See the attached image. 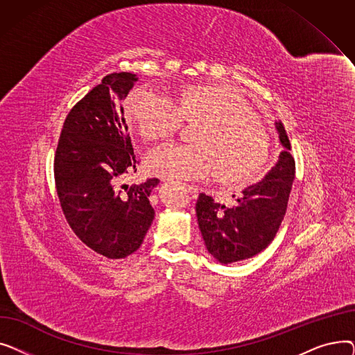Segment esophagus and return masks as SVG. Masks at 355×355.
I'll list each match as a JSON object with an SVG mask.
<instances>
[{
    "label": "esophagus",
    "instance_id": "esophagus-1",
    "mask_svg": "<svg viewBox=\"0 0 355 355\" xmlns=\"http://www.w3.org/2000/svg\"><path fill=\"white\" fill-rule=\"evenodd\" d=\"M187 190H189V193H190V196H191L193 198H197V197H198L200 190L196 187V185H187Z\"/></svg>",
    "mask_w": 355,
    "mask_h": 355
}]
</instances>
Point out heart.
<instances>
[{"label":"heart","mask_w":355,"mask_h":355,"mask_svg":"<svg viewBox=\"0 0 355 355\" xmlns=\"http://www.w3.org/2000/svg\"><path fill=\"white\" fill-rule=\"evenodd\" d=\"M129 123L149 141L174 135L182 121L200 122L194 145L165 144L149 153V171L191 181L217 173L225 182L254 181L266 162L268 134L240 93L216 85L180 90L174 101L148 89H135L125 105Z\"/></svg>","instance_id":"b5f03b06"}]
</instances>
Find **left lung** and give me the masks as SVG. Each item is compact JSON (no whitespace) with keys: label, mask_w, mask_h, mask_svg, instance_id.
Listing matches in <instances>:
<instances>
[{"label":"left lung","mask_w":355,"mask_h":355,"mask_svg":"<svg viewBox=\"0 0 355 355\" xmlns=\"http://www.w3.org/2000/svg\"><path fill=\"white\" fill-rule=\"evenodd\" d=\"M275 128L284 151L262 181L241 191L234 206L218 204L204 193L198 196L196 213L204 245L223 265L249 259L266 249L285 217L295 159L284 123L276 121Z\"/></svg>","instance_id":"left-lung-1"}]
</instances>
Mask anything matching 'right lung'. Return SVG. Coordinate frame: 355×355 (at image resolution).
Listing matches in <instances>:
<instances>
[{"label":"right lung","instance_id":"1","mask_svg":"<svg viewBox=\"0 0 355 355\" xmlns=\"http://www.w3.org/2000/svg\"><path fill=\"white\" fill-rule=\"evenodd\" d=\"M138 82L132 73H110L73 106L63 123L54 157L60 206L83 243L109 259L139 249L155 211L149 196L159 184L122 185L137 171L121 102Z\"/></svg>","mask_w":355,"mask_h":355}]
</instances>
